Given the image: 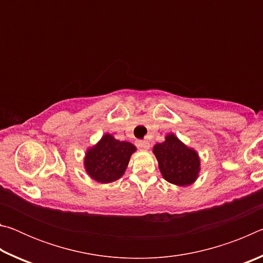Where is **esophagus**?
I'll return each instance as SVG.
<instances>
[{
	"instance_id": "obj_1",
	"label": "esophagus",
	"mask_w": 263,
	"mask_h": 263,
	"mask_svg": "<svg viewBox=\"0 0 263 263\" xmlns=\"http://www.w3.org/2000/svg\"><path fill=\"white\" fill-rule=\"evenodd\" d=\"M138 147H139L142 151H147L149 148V141L139 140V141H138Z\"/></svg>"
}]
</instances>
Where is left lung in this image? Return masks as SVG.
Listing matches in <instances>:
<instances>
[{
  "instance_id": "obj_1",
  "label": "left lung",
  "mask_w": 263,
  "mask_h": 263,
  "mask_svg": "<svg viewBox=\"0 0 263 263\" xmlns=\"http://www.w3.org/2000/svg\"><path fill=\"white\" fill-rule=\"evenodd\" d=\"M153 153L162 177L169 183L185 186L197 180L201 171L198 153L183 144L174 133H169L163 142L154 145Z\"/></svg>"
}]
</instances>
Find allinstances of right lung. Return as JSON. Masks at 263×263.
<instances>
[{"instance_id": "add662e5", "label": "right lung", "mask_w": 263, "mask_h": 263, "mask_svg": "<svg viewBox=\"0 0 263 263\" xmlns=\"http://www.w3.org/2000/svg\"><path fill=\"white\" fill-rule=\"evenodd\" d=\"M137 151L128 141H121L105 133L96 145L89 147L83 164L87 174L100 183L117 181L125 173L131 155Z\"/></svg>"}]
</instances>
